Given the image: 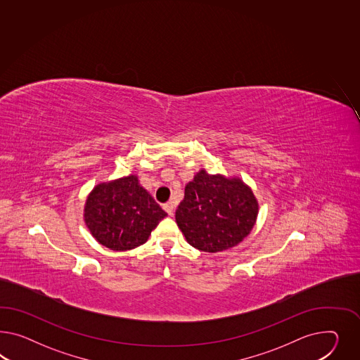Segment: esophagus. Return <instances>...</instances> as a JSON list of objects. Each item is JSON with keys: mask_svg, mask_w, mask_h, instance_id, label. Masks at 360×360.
I'll return each instance as SVG.
<instances>
[{"mask_svg": "<svg viewBox=\"0 0 360 360\" xmlns=\"http://www.w3.org/2000/svg\"><path fill=\"white\" fill-rule=\"evenodd\" d=\"M174 208L175 205L173 202H167L165 205H164V210H165L166 212L169 216H173L174 214Z\"/></svg>", "mask_w": 360, "mask_h": 360, "instance_id": "1", "label": "esophagus"}]
</instances>
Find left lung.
<instances>
[{
  "mask_svg": "<svg viewBox=\"0 0 360 360\" xmlns=\"http://www.w3.org/2000/svg\"><path fill=\"white\" fill-rule=\"evenodd\" d=\"M259 205L240 176L210 174L200 169L185 187L175 221L186 241L205 253L237 246L253 229Z\"/></svg>",
  "mask_w": 360,
  "mask_h": 360,
  "instance_id": "8db88e82",
  "label": "left lung"
}]
</instances>
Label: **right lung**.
<instances>
[{
	"label": "right lung",
	"instance_id": "add662e5",
	"mask_svg": "<svg viewBox=\"0 0 360 360\" xmlns=\"http://www.w3.org/2000/svg\"><path fill=\"white\" fill-rule=\"evenodd\" d=\"M165 216L136 174L94 186L84 207L89 232L114 252H127L146 243Z\"/></svg>",
	"mask_w": 360,
	"mask_h": 360
}]
</instances>
